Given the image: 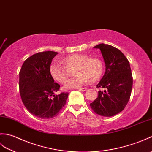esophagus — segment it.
<instances>
[{"instance_id":"34e87169","label":"esophagus","mask_w":152,"mask_h":152,"mask_svg":"<svg viewBox=\"0 0 152 152\" xmlns=\"http://www.w3.org/2000/svg\"><path fill=\"white\" fill-rule=\"evenodd\" d=\"M87 89V88H78V90H80V91H86Z\"/></svg>"}]
</instances>
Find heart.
Here are the masks:
<instances>
[{
    "mask_svg": "<svg viewBox=\"0 0 152 152\" xmlns=\"http://www.w3.org/2000/svg\"><path fill=\"white\" fill-rule=\"evenodd\" d=\"M63 64L52 62L49 66V73L55 82L65 83L68 77L67 69L74 68L75 76L65 85L66 89H75L83 86L87 82H96L103 75L104 65L103 61L97 58H89L85 54H74L61 59Z\"/></svg>",
    "mask_w": 152,
    "mask_h": 152,
    "instance_id": "b5f03b06",
    "label": "heart"
}]
</instances>
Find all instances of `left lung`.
Segmentation results:
<instances>
[{"instance_id":"8db88e82","label":"left lung","mask_w":152,"mask_h":152,"mask_svg":"<svg viewBox=\"0 0 152 152\" xmlns=\"http://www.w3.org/2000/svg\"><path fill=\"white\" fill-rule=\"evenodd\" d=\"M100 49L105 64V72L97 88L98 96L90 104L95 113L103 116H112L125 108L131 96L133 77L129 61L118 49L101 43L94 47Z\"/></svg>"}]
</instances>
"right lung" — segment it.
<instances>
[{
	"label": "right lung",
	"mask_w": 152,
	"mask_h": 152,
	"mask_svg": "<svg viewBox=\"0 0 152 152\" xmlns=\"http://www.w3.org/2000/svg\"><path fill=\"white\" fill-rule=\"evenodd\" d=\"M54 51L38 52L27 58L19 72V91L23 104L30 113L43 119L57 116L66 104L68 93L55 94L60 86L49 73Z\"/></svg>",
	"instance_id": "right-lung-1"
}]
</instances>
